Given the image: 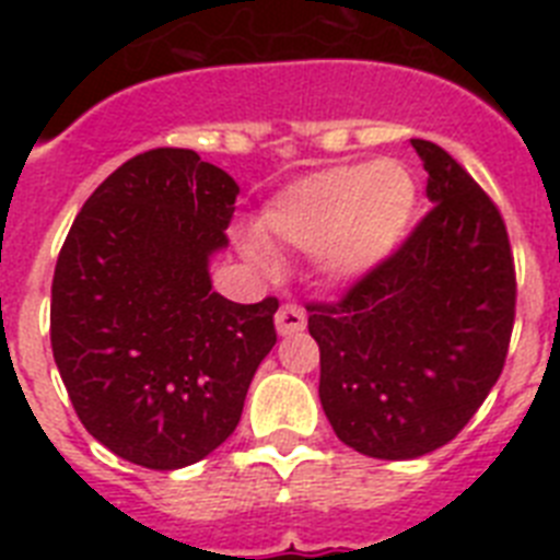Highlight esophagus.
Segmentation results:
<instances>
[{"label":"esophagus","instance_id":"34e87169","mask_svg":"<svg viewBox=\"0 0 560 560\" xmlns=\"http://www.w3.org/2000/svg\"><path fill=\"white\" fill-rule=\"evenodd\" d=\"M275 325H277V334L280 336L300 334V330H305V311L294 303L280 305V311H277V316H275Z\"/></svg>","mask_w":560,"mask_h":560}]
</instances>
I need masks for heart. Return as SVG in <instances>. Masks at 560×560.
I'll return each instance as SVG.
<instances>
[{"label": "heart", "mask_w": 560, "mask_h": 560, "mask_svg": "<svg viewBox=\"0 0 560 560\" xmlns=\"http://www.w3.org/2000/svg\"><path fill=\"white\" fill-rule=\"evenodd\" d=\"M418 210V185L407 165L381 160L341 165L291 182L264 207L257 232L264 241L291 249H314L316 271L348 283L378 269L409 235ZM241 249L257 266L271 255L255 235Z\"/></svg>", "instance_id": "b5f03b06"}]
</instances>
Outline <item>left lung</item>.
Returning <instances> with one entry per match:
<instances>
[{
	"instance_id": "1",
	"label": "left lung",
	"mask_w": 560,
	"mask_h": 560,
	"mask_svg": "<svg viewBox=\"0 0 560 560\" xmlns=\"http://www.w3.org/2000/svg\"><path fill=\"white\" fill-rule=\"evenodd\" d=\"M432 210L339 303H311L319 400L336 438L375 459L446 446L502 375L516 269L502 212L452 153L412 140Z\"/></svg>"
}]
</instances>
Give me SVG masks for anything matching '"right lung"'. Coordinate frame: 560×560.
I'll list each match as a JSON object with an SVG mask.
<instances>
[{"label":"right lung","instance_id":"obj_1","mask_svg":"<svg viewBox=\"0 0 560 560\" xmlns=\"http://www.w3.org/2000/svg\"><path fill=\"white\" fill-rule=\"evenodd\" d=\"M241 187L187 148L122 162L78 212L52 277L49 341L69 400L108 452L153 471L199 463L235 432L277 300L210 283Z\"/></svg>","mask_w":560,"mask_h":560}]
</instances>
